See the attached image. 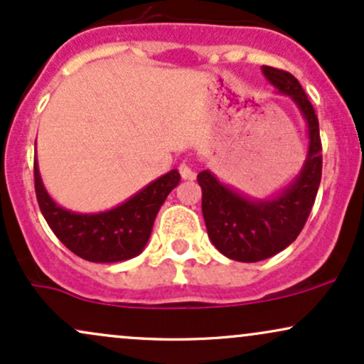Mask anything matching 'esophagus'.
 <instances>
[{"mask_svg":"<svg viewBox=\"0 0 364 364\" xmlns=\"http://www.w3.org/2000/svg\"><path fill=\"white\" fill-rule=\"evenodd\" d=\"M179 174H181L183 179H188V181H191V179H195V171L190 168L188 164H181L179 166Z\"/></svg>","mask_w":364,"mask_h":364,"instance_id":"esophagus-1","label":"esophagus"}]
</instances>
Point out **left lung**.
<instances>
[{
	"label": "left lung",
	"instance_id": "obj_1",
	"mask_svg": "<svg viewBox=\"0 0 364 364\" xmlns=\"http://www.w3.org/2000/svg\"><path fill=\"white\" fill-rule=\"evenodd\" d=\"M279 94L289 95L308 124L306 161L299 176L281 195L252 200L223 185L210 171L196 176L202 188V212L210 241L224 257L237 262H260L287 248L306 224L321 179L318 118L301 83L289 72L262 66Z\"/></svg>",
	"mask_w": 364,
	"mask_h": 364
}]
</instances>
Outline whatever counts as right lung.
I'll use <instances>...</instances> for the list:
<instances>
[{
	"instance_id": "1",
	"label": "right lung",
	"mask_w": 364,
	"mask_h": 364,
	"mask_svg": "<svg viewBox=\"0 0 364 364\" xmlns=\"http://www.w3.org/2000/svg\"><path fill=\"white\" fill-rule=\"evenodd\" d=\"M176 169L152 181L121 205L99 214H77L58 205L41 179L34 159V181L46 223L70 252L95 263L129 260L141 253L164 200L178 186Z\"/></svg>"
}]
</instances>
